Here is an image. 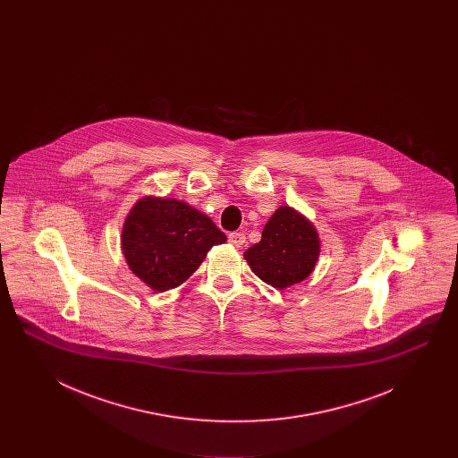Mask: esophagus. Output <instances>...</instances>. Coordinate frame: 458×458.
<instances>
[{
	"label": "esophagus",
	"instance_id": "1",
	"mask_svg": "<svg viewBox=\"0 0 458 458\" xmlns=\"http://www.w3.org/2000/svg\"><path fill=\"white\" fill-rule=\"evenodd\" d=\"M228 242L235 247H242L245 243V235L242 232H232V233H228Z\"/></svg>",
	"mask_w": 458,
	"mask_h": 458
}]
</instances>
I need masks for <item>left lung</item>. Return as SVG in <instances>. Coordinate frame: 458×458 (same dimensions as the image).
<instances>
[{"label":"left lung","instance_id":"1","mask_svg":"<svg viewBox=\"0 0 458 458\" xmlns=\"http://www.w3.org/2000/svg\"><path fill=\"white\" fill-rule=\"evenodd\" d=\"M243 256L262 282L284 290L312 273L319 258V239L302 215L282 206L266 223L259 243Z\"/></svg>","mask_w":458,"mask_h":458}]
</instances>
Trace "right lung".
I'll return each mask as SVG.
<instances>
[{
  "label": "right lung",
  "mask_w": 458,
  "mask_h": 458,
  "mask_svg": "<svg viewBox=\"0 0 458 458\" xmlns=\"http://www.w3.org/2000/svg\"><path fill=\"white\" fill-rule=\"evenodd\" d=\"M225 242L226 235L211 219L174 199L139 200L122 230L129 267L156 292L183 284L209 249Z\"/></svg>",
  "instance_id": "add662e5"
}]
</instances>
